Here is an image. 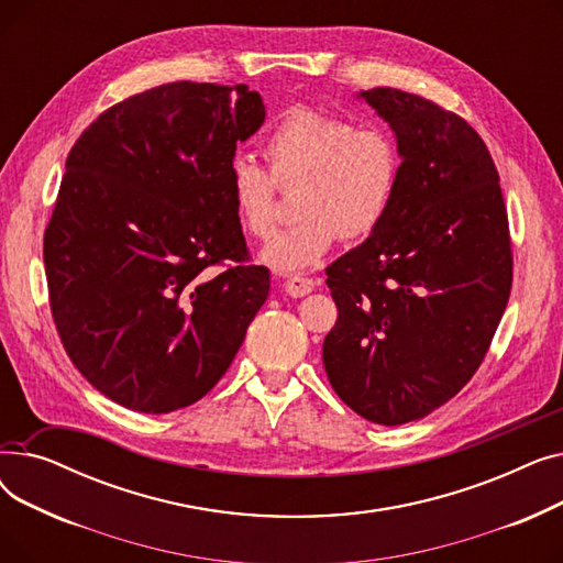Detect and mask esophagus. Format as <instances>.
<instances>
[{
  "mask_svg": "<svg viewBox=\"0 0 563 563\" xmlns=\"http://www.w3.org/2000/svg\"><path fill=\"white\" fill-rule=\"evenodd\" d=\"M317 287V280L306 278V276H291L285 280V291L294 299H301L306 294H310Z\"/></svg>",
  "mask_w": 563,
  "mask_h": 563,
  "instance_id": "obj_1",
  "label": "esophagus"
}]
</instances>
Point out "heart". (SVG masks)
I'll use <instances>...</instances> for the list:
<instances>
[{"mask_svg":"<svg viewBox=\"0 0 563 563\" xmlns=\"http://www.w3.org/2000/svg\"><path fill=\"white\" fill-rule=\"evenodd\" d=\"M272 175L236 155L228 164V194L236 221L253 236L276 225V183H299V219L278 232L262 260L280 272L310 269L338 236L363 240L388 217L397 183V145L378 128H356L346 118L312 107H291L264 139Z\"/></svg>","mask_w":563,"mask_h":563,"instance_id":"b5f03b06","label":"heart"}]
</instances>
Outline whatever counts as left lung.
<instances>
[{
    "label": "left lung",
    "mask_w": 563,
    "mask_h": 563,
    "mask_svg": "<svg viewBox=\"0 0 563 563\" xmlns=\"http://www.w3.org/2000/svg\"><path fill=\"white\" fill-rule=\"evenodd\" d=\"M401 157L388 217L327 269L338 321L323 367L361 418L397 427L450 401L505 314L511 240L499 175L461 115L399 88L358 93Z\"/></svg>",
    "instance_id": "left-lung-1"
}]
</instances>
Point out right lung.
<instances>
[{"mask_svg": "<svg viewBox=\"0 0 563 563\" xmlns=\"http://www.w3.org/2000/svg\"><path fill=\"white\" fill-rule=\"evenodd\" d=\"M264 115L246 84L173 81L73 145L45 230L49 306L73 365L111 401L153 416L196 404L269 297L228 194L236 143Z\"/></svg>", "mask_w": 563, "mask_h": 563, "instance_id": "right-lung-1", "label": "right lung"}]
</instances>
